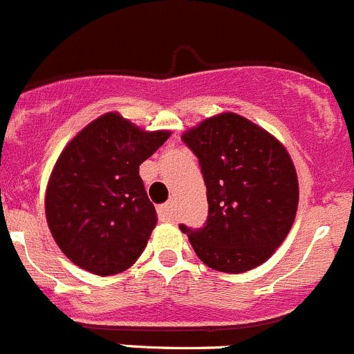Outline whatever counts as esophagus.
I'll return each instance as SVG.
<instances>
[{
    "instance_id": "obj_1",
    "label": "esophagus",
    "mask_w": 354,
    "mask_h": 354,
    "mask_svg": "<svg viewBox=\"0 0 354 354\" xmlns=\"http://www.w3.org/2000/svg\"><path fill=\"white\" fill-rule=\"evenodd\" d=\"M158 216L162 222H174V218H176V205H174V201L158 206Z\"/></svg>"
}]
</instances>
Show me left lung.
<instances>
[{
  "label": "left lung",
  "mask_w": 354,
  "mask_h": 354,
  "mask_svg": "<svg viewBox=\"0 0 354 354\" xmlns=\"http://www.w3.org/2000/svg\"><path fill=\"white\" fill-rule=\"evenodd\" d=\"M198 156L208 199L201 229L178 225L209 268L243 274L265 263L295 222L299 187L288 149L237 113H220L182 134Z\"/></svg>",
  "instance_id": "1"
}]
</instances>
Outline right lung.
I'll return each mask as SVG.
<instances>
[{
	"mask_svg": "<svg viewBox=\"0 0 354 354\" xmlns=\"http://www.w3.org/2000/svg\"><path fill=\"white\" fill-rule=\"evenodd\" d=\"M120 113H104L82 129L58 156L46 187V220L66 258L96 275L136 263L156 225L139 165L167 139Z\"/></svg>",
	"mask_w": 354,
	"mask_h": 354,
	"instance_id": "obj_1",
	"label": "right lung"
}]
</instances>
